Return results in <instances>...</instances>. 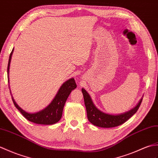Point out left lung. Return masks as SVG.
Here are the masks:
<instances>
[{"mask_svg":"<svg viewBox=\"0 0 158 158\" xmlns=\"http://www.w3.org/2000/svg\"><path fill=\"white\" fill-rule=\"evenodd\" d=\"M82 93L89 121L96 127L101 128L115 127L124 123L137 111L143 100V99L140 100L139 103L130 111L121 114L113 115L104 113L97 109L94 105L89 94L85 89H82Z\"/></svg>","mask_w":158,"mask_h":158,"instance_id":"8db88e82","label":"left lung"}]
</instances>
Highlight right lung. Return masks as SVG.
I'll return each mask as SVG.
<instances>
[{"mask_svg":"<svg viewBox=\"0 0 158 158\" xmlns=\"http://www.w3.org/2000/svg\"><path fill=\"white\" fill-rule=\"evenodd\" d=\"M13 52V48L10 52L9 59L8 67H7V76L8 80L9 79V67L10 64V60H11V56ZM76 84L75 80L73 78H70L64 82L60 89H59L58 92L56 94L55 98L51 101V103L48 106L44 108V110H41L36 113H28L22 110L18 105L16 103L15 100L12 97L13 102L15 105V107L25 117L27 120L31 122H34L35 124H44V125H51L57 123V122L60 120L62 116L63 110L65 106V101L68 98L69 94L71 93L72 90L76 88Z\"/></svg>","mask_w":158,"mask_h":158,"instance_id":"right-lung-1","label":"right lung"}]
</instances>
